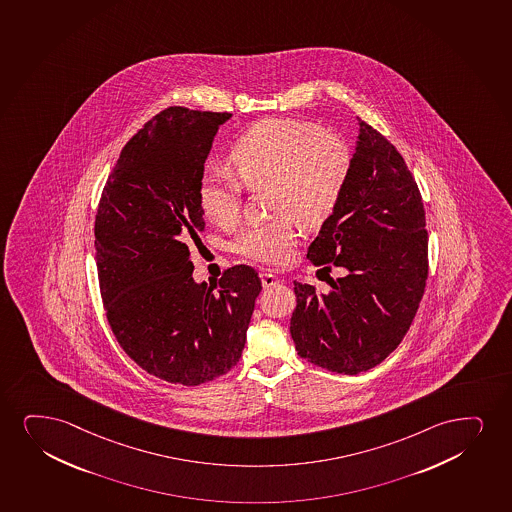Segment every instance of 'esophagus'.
Instances as JSON below:
<instances>
[{
  "mask_svg": "<svg viewBox=\"0 0 512 512\" xmlns=\"http://www.w3.org/2000/svg\"><path fill=\"white\" fill-rule=\"evenodd\" d=\"M260 279H262V286H264V288H272V286L279 284L278 276L272 274V272H262Z\"/></svg>",
  "mask_w": 512,
  "mask_h": 512,
  "instance_id": "obj_1",
  "label": "esophagus"
}]
</instances>
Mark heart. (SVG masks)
Returning <instances> with one entry per match:
<instances>
[{
    "mask_svg": "<svg viewBox=\"0 0 512 512\" xmlns=\"http://www.w3.org/2000/svg\"><path fill=\"white\" fill-rule=\"evenodd\" d=\"M238 179L219 172L198 183V203L215 226L238 221L243 188H267V209L274 219L248 226L234 240V252L264 264H286L297 243V222L321 228L340 205L352 171L347 143L321 127L295 119L269 117L248 127L228 152Z\"/></svg>",
    "mask_w": 512,
    "mask_h": 512,
    "instance_id": "heart-1",
    "label": "heart"
}]
</instances>
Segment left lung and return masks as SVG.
<instances>
[{"mask_svg":"<svg viewBox=\"0 0 512 512\" xmlns=\"http://www.w3.org/2000/svg\"><path fill=\"white\" fill-rule=\"evenodd\" d=\"M416 179L397 148L366 120L347 188L307 259L343 267L331 290L295 281L290 333L302 359L340 374L378 366L404 340L428 279V231Z\"/></svg>","mask_w":512,"mask_h":512,"instance_id":"1","label":"left lung"}]
</instances>
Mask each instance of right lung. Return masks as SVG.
<instances>
[{
  "label": "right lung",
  "instance_id": "add662e5",
  "mask_svg": "<svg viewBox=\"0 0 512 512\" xmlns=\"http://www.w3.org/2000/svg\"><path fill=\"white\" fill-rule=\"evenodd\" d=\"M229 117L162 110L122 148L96 212L98 281L115 340L174 385H202L236 366L262 290L250 265L229 267L212 288L193 281L191 253L205 228L196 190Z\"/></svg>",
  "mask_w": 512,
  "mask_h": 512
}]
</instances>
